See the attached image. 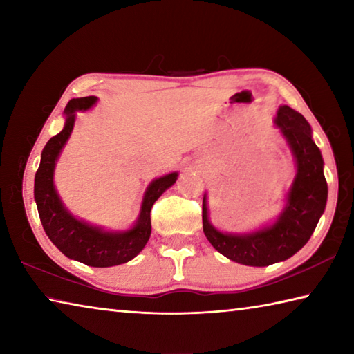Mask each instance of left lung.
Returning a JSON list of instances; mask_svg holds the SVG:
<instances>
[{"label":"left lung","instance_id":"8db88e82","mask_svg":"<svg viewBox=\"0 0 354 354\" xmlns=\"http://www.w3.org/2000/svg\"><path fill=\"white\" fill-rule=\"evenodd\" d=\"M274 124L295 160V178L286 192L284 207L278 218L253 231L225 232L211 223L207 194L203 196V231L207 241L227 259L250 267L283 262L301 250L325 212L328 200L325 164L308 120L283 104L278 107Z\"/></svg>","mask_w":354,"mask_h":354}]
</instances>
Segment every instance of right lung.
<instances>
[{
	"instance_id": "obj_1",
	"label": "right lung",
	"mask_w": 354,
	"mask_h": 354,
	"mask_svg": "<svg viewBox=\"0 0 354 354\" xmlns=\"http://www.w3.org/2000/svg\"><path fill=\"white\" fill-rule=\"evenodd\" d=\"M97 97L73 98L65 106L64 129L51 137L41 151L39 170L34 179V200L41 226L59 251L70 259L91 267H113L129 262L140 253L151 236V207L178 179V171L153 179L143 194L139 217L123 231H109L103 226L87 223L71 214L59 196L55 185V170L59 156L73 131L77 111H88L97 104Z\"/></svg>"
}]
</instances>
